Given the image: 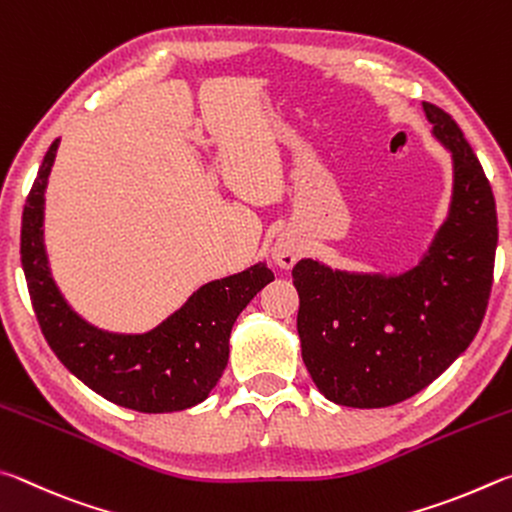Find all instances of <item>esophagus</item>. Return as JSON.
<instances>
[{
  "label": "esophagus",
  "instance_id": "34e87169",
  "mask_svg": "<svg viewBox=\"0 0 512 512\" xmlns=\"http://www.w3.org/2000/svg\"><path fill=\"white\" fill-rule=\"evenodd\" d=\"M301 254H303L301 242L294 238H288V236L279 238V242H276L272 249V258L276 261V265L285 267V270H290V267L299 261Z\"/></svg>",
  "mask_w": 512,
  "mask_h": 512
}]
</instances>
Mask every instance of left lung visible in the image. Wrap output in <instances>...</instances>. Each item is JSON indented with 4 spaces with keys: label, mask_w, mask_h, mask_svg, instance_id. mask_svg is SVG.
Here are the masks:
<instances>
[{
    "label": "left lung",
    "mask_w": 512,
    "mask_h": 512,
    "mask_svg": "<svg viewBox=\"0 0 512 512\" xmlns=\"http://www.w3.org/2000/svg\"><path fill=\"white\" fill-rule=\"evenodd\" d=\"M452 152L450 215L429 254L402 276L292 267L299 292L303 364L328 400L380 409L429 387L477 335L486 315L497 249L495 195L450 114L423 103Z\"/></svg>",
    "instance_id": "8db88e82"
}]
</instances>
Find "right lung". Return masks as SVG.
Segmentation results:
<instances>
[{
    "label": "right lung",
    "instance_id": "add662e5",
    "mask_svg": "<svg viewBox=\"0 0 512 512\" xmlns=\"http://www.w3.org/2000/svg\"><path fill=\"white\" fill-rule=\"evenodd\" d=\"M58 139L26 195L20 254L42 335L67 369L98 396L143 414L188 409L209 396L229 360V335L242 308L274 274L265 263L211 281L146 335L103 333L71 310L53 283L42 245L44 188Z\"/></svg>",
    "mask_w": 512,
    "mask_h": 512
}]
</instances>
